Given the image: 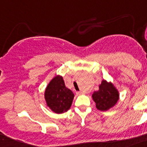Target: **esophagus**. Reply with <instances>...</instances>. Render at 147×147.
<instances>
[{
  "label": "esophagus",
  "instance_id": "34e87169",
  "mask_svg": "<svg viewBox=\"0 0 147 147\" xmlns=\"http://www.w3.org/2000/svg\"><path fill=\"white\" fill-rule=\"evenodd\" d=\"M77 94L78 95H81V94H83V92L82 91H78V92H77Z\"/></svg>",
  "mask_w": 147,
  "mask_h": 147
}]
</instances>
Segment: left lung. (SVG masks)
<instances>
[{"instance_id":"1","label":"left lung","mask_w":147,"mask_h":147,"mask_svg":"<svg viewBox=\"0 0 147 147\" xmlns=\"http://www.w3.org/2000/svg\"><path fill=\"white\" fill-rule=\"evenodd\" d=\"M96 107L100 111H107L113 108L119 100V92L114 84L107 80H102L99 85V90L92 94Z\"/></svg>"}]
</instances>
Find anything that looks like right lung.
<instances>
[{
  "mask_svg": "<svg viewBox=\"0 0 147 147\" xmlns=\"http://www.w3.org/2000/svg\"><path fill=\"white\" fill-rule=\"evenodd\" d=\"M74 96L73 92L65 87L63 76L59 75L53 77L45 88L47 107L57 114H61L69 109Z\"/></svg>",
  "mask_w": 147,
  "mask_h": 147,
  "instance_id": "obj_1",
  "label": "right lung"
}]
</instances>
